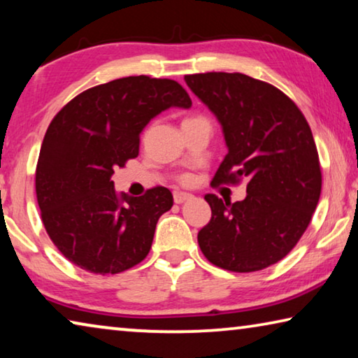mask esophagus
I'll return each mask as SVG.
<instances>
[{"instance_id":"34e87169","label":"esophagus","mask_w":358,"mask_h":358,"mask_svg":"<svg viewBox=\"0 0 358 358\" xmlns=\"http://www.w3.org/2000/svg\"><path fill=\"white\" fill-rule=\"evenodd\" d=\"M192 198L190 194H185V192H176L174 194V203L176 205H182V203L189 201Z\"/></svg>"}]
</instances>
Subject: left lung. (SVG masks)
Here are the masks:
<instances>
[{"mask_svg": "<svg viewBox=\"0 0 358 358\" xmlns=\"http://www.w3.org/2000/svg\"><path fill=\"white\" fill-rule=\"evenodd\" d=\"M184 80L222 128L227 155L213 184L248 179L241 201L205 195L211 221L198 245L225 271H262L294 248L320 198L312 131L289 97L248 75L210 71Z\"/></svg>", "mask_w": 358, "mask_h": 358, "instance_id": "left-lung-1", "label": "left lung"}]
</instances>
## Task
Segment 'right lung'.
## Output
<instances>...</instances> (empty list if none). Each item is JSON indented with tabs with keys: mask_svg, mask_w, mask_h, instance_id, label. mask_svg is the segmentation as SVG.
<instances>
[{
	"mask_svg": "<svg viewBox=\"0 0 358 358\" xmlns=\"http://www.w3.org/2000/svg\"><path fill=\"white\" fill-rule=\"evenodd\" d=\"M173 107H192L179 83L128 76L81 92L49 124L36 164L38 206L48 235L75 266L106 275L145 259L173 194L155 187L118 196L112 176L139 155L150 120Z\"/></svg>",
	"mask_w": 358,
	"mask_h": 358,
	"instance_id": "1",
	"label": "right lung"
}]
</instances>
